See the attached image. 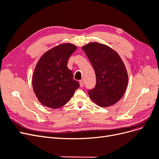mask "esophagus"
I'll list each match as a JSON object with an SVG mask.
<instances>
[{
  "instance_id": "34e87169",
  "label": "esophagus",
  "mask_w": 159,
  "mask_h": 159,
  "mask_svg": "<svg viewBox=\"0 0 159 159\" xmlns=\"http://www.w3.org/2000/svg\"><path fill=\"white\" fill-rule=\"evenodd\" d=\"M84 80H80V85L81 87H83V86H84Z\"/></svg>"
}]
</instances>
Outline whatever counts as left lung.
<instances>
[{"label": "left lung", "mask_w": 159, "mask_h": 159, "mask_svg": "<svg viewBox=\"0 0 159 159\" xmlns=\"http://www.w3.org/2000/svg\"><path fill=\"white\" fill-rule=\"evenodd\" d=\"M95 72L96 85L89 90L90 99L100 107L117 103L125 92L127 71L121 57L109 46L90 42L82 47Z\"/></svg>", "instance_id": "8db88e82"}]
</instances>
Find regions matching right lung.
Listing matches in <instances>:
<instances>
[{
	"label": "right lung",
	"instance_id": "1",
	"mask_svg": "<svg viewBox=\"0 0 159 159\" xmlns=\"http://www.w3.org/2000/svg\"><path fill=\"white\" fill-rule=\"evenodd\" d=\"M77 46L64 43L46 52L38 60L32 75V88L44 106L57 109L68 103L80 87L67 63Z\"/></svg>",
	"mask_w": 159,
	"mask_h": 159
}]
</instances>
